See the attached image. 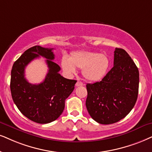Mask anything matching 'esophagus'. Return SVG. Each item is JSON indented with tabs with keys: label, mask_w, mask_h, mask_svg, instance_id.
I'll return each instance as SVG.
<instances>
[{
	"label": "esophagus",
	"mask_w": 152,
	"mask_h": 152,
	"mask_svg": "<svg viewBox=\"0 0 152 152\" xmlns=\"http://www.w3.org/2000/svg\"><path fill=\"white\" fill-rule=\"evenodd\" d=\"M83 85H84V84L81 81H79V80L76 82V87H78V86H83Z\"/></svg>",
	"instance_id": "1"
}]
</instances>
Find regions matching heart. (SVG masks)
I'll return each instance as SVG.
<instances>
[{"instance_id": "1", "label": "heart", "mask_w": 152, "mask_h": 152, "mask_svg": "<svg viewBox=\"0 0 152 152\" xmlns=\"http://www.w3.org/2000/svg\"><path fill=\"white\" fill-rule=\"evenodd\" d=\"M109 64V59L105 54L90 51L76 52L70 58L64 55L61 61L62 69L68 76L76 74V68L82 69L83 77L90 81L102 79L106 75Z\"/></svg>"}]
</instances>
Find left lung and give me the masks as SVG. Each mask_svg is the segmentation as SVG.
I'll return each mask as SVG.
<instances>
[{
	"label": "left lung",
	"mask_w": 152,
	"mask_h": 152,
	"mask_svg": "<svg viewBox=\"0 0 152 152\" xmlns=\"http://www.w3.org/2000/svg\"><path fill=\"white\" fill-rule=\"evenodd\" d=\"M86 105L93 120L101 124H114L135 106L139 89V71L121 48L114 51V66L99 82L86 85Z\"/></svg>",
	"instance_id": "obj_1"
}]
</instances>
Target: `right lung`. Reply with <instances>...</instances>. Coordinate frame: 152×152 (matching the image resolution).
<instances>
[{
  "instance_id": "add662e5",
  "label": "right lung",
  "mask_w": 152,
  "mask_h": 152,
  "mask_svg": "<svg viewBox=\"0 0 152 152\" xmlns=\"http://www.w3.org/2000/svg\"><path fill=\"white\" fill-rule=\"evenodd\" d=\"M53 50L39 45L30 48L15 61L11 71L13 101L24 116L38 124H48L58 118L64 111L65 100L77 81L67 79L59 74L60 67L53 61L55 59ZM40 56L47 59L49 72L41 84H31L24 77L25 67Z\"/></svg>"
}]
</instances>
